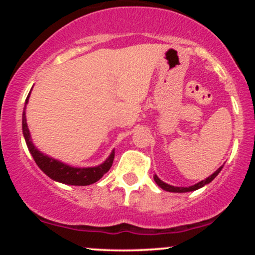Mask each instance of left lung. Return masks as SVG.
<instances>
[{"instance_id":"1","label":"left lung","mask_w":255,"mask_h":255,"mask_svg":"<svg viewBox=\"0 0 255 255\" xmlns=\"http://www.w3.org/2000/svg\"><path fill=\"white\" fill-rule=\"evenodd\" d=\"M222 168H223V165L219 166V168H218L217 170H216L215 172H213V174L211 175V176H209L207 178H205V180L200 181V182H198V183L193 184V186H189V187H175V186H170V184H168V183L163 182V181L160 180V178L158 177L157 175H154L153 178H154V182H156V183L158 184V186L160 187V188L164 189V191H166V192H172V193H186V192H193V191H197V189H199V188H201V187H204L205 184H207V183L211 182V181L213 180V178H215V177L217 176V175L219 174V172H221Z\"/></svg>"}]
</instances>
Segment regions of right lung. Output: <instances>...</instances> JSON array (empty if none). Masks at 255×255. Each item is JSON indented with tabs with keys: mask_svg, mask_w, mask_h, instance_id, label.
<instances>
[{
	"mask_svg": "<svg viewBox=\"0 0 255 255\" xmlns=\"http://www.w3.org/2000/svg\"><path fill=\"white\" fill-rule=\"evenodd\" d=\"M31 91L28 93L27 98H26L24 113H22V134L25 136V141L28 147V151H30L34 162L39 166L40 170L54 181H57V182L64 184H71V186H89V184L97 182L99 178L103 177V175L109 171L111 165H113L114 157H115V150H113L110 156L107 158V160L104 163H102V164L97 166H91V168H74V166L67 165L64 163L60 162V160L54 159V158L42 153L33 145V142H32L30 130H28L27 122H26L25 110L26 104L28 103Z\"/></svg>",
	"mask_w": 255,
	"mask_h": 255,
	"instance_id": "obj_1",
	"label": "right lung"
}]
</instances>
